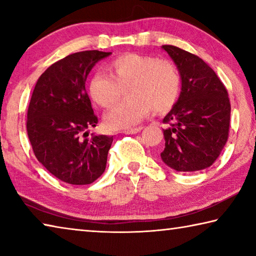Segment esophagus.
I'll use <instances>...</instances> for the list:
<instances>
[{
    "mask_svg": "<svg viewBox=\"0 0 256 256\" xmlns=\"http://www.w3.org/2000/svg\"><path fill=\"white\" fill-rule=\"evenodd\" d=\"M142 128H144L142 126H138V128H132L125 130V131H123V133H125V134H136V133H138V132H140Z\"/></svg>",
    "mask_w": 256,
    "mask_h": 256,
    "instance_id": "34e87169",
    "label": "esophagus"
}]
</instances>
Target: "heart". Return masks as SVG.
Instances as JSON below:
<instances>
[{"instance_id": "b5f03b06", "label": "heart", "mask_w": 256, "mask_h": 256, "mask_svg": "<svg viewBox=\"0 0 256 256\" xmlns=\"http://www.w3.org/2000/svg\"><path fill=\"white\" fill-rule=\"evenodd\" d=\"M125 99L105 115L110 130H124L140 123L151 110L166 112L180 97L182 78L170 60L128 53L110 64V74L97 71L89 82V94L99 106L114 105L125 88Z\"/></svg>"}]
</instances>
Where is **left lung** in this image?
<instances>
[{
	"instance_id": "8db88e82",
	"label": "left lung",
	"mask_w": 256,
	"mask_h": 256,
	"mask_svg": "<svg viewBox=\"0 0 256 256\" xmlns=\"http://www.w3.org/2000/svg\"><path fill=\"white\" fill-rule=\"evenodd\" d=\"M162 48L182 78L177 102L162 123V162L177 172H198L214 164L228 140L230 102L226 86L198 56L172 45Z\"/></svg>"
}]
</instances>
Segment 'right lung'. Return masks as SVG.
<instances>
[{
  "label": "right lung",
  "mask_w": 256,
  "mask_h": 256,
  "mask_svg": "<svg viewBox=\"0 0 256 256\" xmlns=\"http://www.w3.org/2000/svg\"><path fill=\"white\" fill-rule=\"evenodd\" d=\"M108 55L84 50L58 60L40 76L30 99L27 132L34 154L52 175L68 184H92L105 172L112 136L86 138L98 118L86 80Z\"/></svg>",
  "instance_id": "right-lung-1"
}]
</instances>
